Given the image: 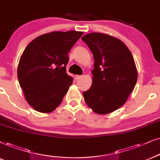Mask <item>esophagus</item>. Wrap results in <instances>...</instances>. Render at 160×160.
<instances>
[{
	"label": "esophagus",
	"instance_id": "1",
	"mask_svg": "<svg viewBox=\"0 0 160 160\" xmlns=\"http://www.w3.org/2000/svg\"><path fill=\"white\" fill-rule=\"evenodd\" d=\"M82 77H83L82 75H76L75 76V79H76L77 80H80V78H82Z\"/></svg>",
	"mask_w": 160,
	"mask_h": 160
}]
</instances>
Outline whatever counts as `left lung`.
Masks as SVG:
<instances>
[{"instance_id":"left-lung-1","label":"left lung","mask_w":160,"mask_h":160,"mask_svg":"<svg viewBox=\"0 0 160 160\" xmlns=\"http://www.w3.org/2000/svg\"><path fill=\"white\" fill-rule=\"evenodd\" d=\"M81 39L94 60L92 86L82 92L85 102L96 114L112 113L134 91L138 75L134 58L126 45L113 36L92 32Z\"/></svg>"}]
</instances>
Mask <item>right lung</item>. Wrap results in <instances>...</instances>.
Segmentation results:
<instances>
[{
    "label": "right lung",
    "mask_w": 160,
    "mask_h": 160,
    "mask_svg": "<svg viewBox=\"0 0 160 160\" xmlns=\"http://www.w3.org/2000/svg\"><path fill=\"white\" fill-rule=\"evenodd\" d=\"M83 32L55 31L35 38L20 58L18 78L26 100L37 112L59 106L72 84L66 73L68 53Z\"/></svg>",
    "instance_id": "1"
}]
</instances>
